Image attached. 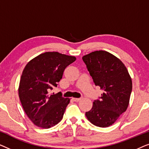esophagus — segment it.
Segmentation results:
<instances>
[{
    "label": "esophagus",
    "instance_id": "obj_1",
    "mask_svg": "<svg viewBox=\"0 0 149 149\" xmlns=\"http://www.w3.org/2000/svg\"><path fill=\"white\" fill-rule=\"evenodd\" d=\"M72 100L74 102H79V101L81 100V98H76V97H72Z\"/></svg>",
    "mask_w": 149,
    "mask_h": 149
}]
</instances>
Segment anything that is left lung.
<instances>
[{
    "instance_id": "1",
    "label": "left lung",
    "mask_w": 149,
    "mask_h": 149,
    "mask_svg": "<svg viewBox=\"0 0 149 149\" xmlns=\"http://www.w3.org/2000/svg\"><path fill=\"white\" fill-rule=\"evenodd\" d=\"M96 86L103 90L100 100H94L85 113L93 125H112L127 109L132 89V78L125 64L106 51H95L83 57Z\"/></svg>"
}]
</instances>
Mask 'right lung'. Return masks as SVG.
Wrapping results in <instances>:
<instances>
[{"instance_id": "obj_1", "label": "right lung", "mask_w": 149, "mask_h": 149, "mask_svg": "<svg viewBox=\"0 0 149 149\" xmlns=\"http://www.w3.org/2000/svg\"><path fill=\"white\" fill-rule=\"evenodd\" d=\"M74 56L58 52H45L26 65L20 79L18 94L28 118L38 127L48 129L62 119L70 98L49 91L62 78Z\"/></svg>"}]
</instances>
